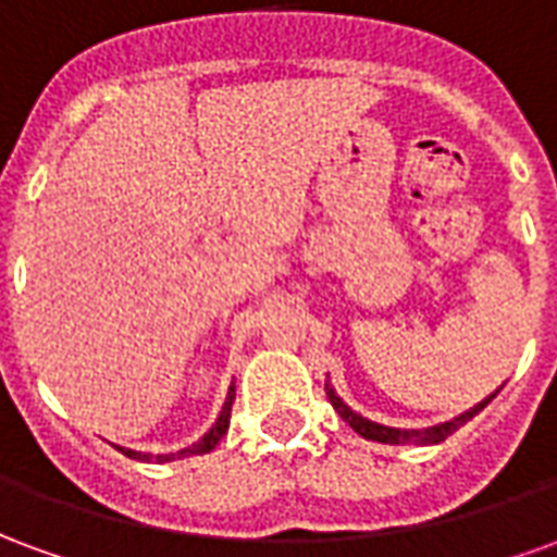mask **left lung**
<instances>
[{"label": "left lung", "instance_id": "obj_1", "mask_svg": "<svg viewBox=\"0 0 557 557\" xmlns=\"http://www.w3.org/2000/svg\"><path fill=\"white\" fill-rule=\"evenodd\" d=\"M325 391H327V399H331V406L339 411V418L349 423L351 430L358 432V435H363V438H370V442H382V444H438L444 442L447 435H454L462 423H468V420L474 418L478 411H483L486 406H490L492 399H495V394L492 397H486L483 403H478L474 409H468L466 414H459V418L454 420H444V423H435V426H426V430H399V426H385V423H375V420L363 418V414H358V411H351L343 399L337 397V391L331 387V382H325Z\"/></svg>", "mask_w": 557, "mask_h": 557}]
</instances>
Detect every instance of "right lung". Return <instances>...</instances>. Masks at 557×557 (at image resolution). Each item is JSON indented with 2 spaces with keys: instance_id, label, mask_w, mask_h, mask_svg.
<instances>
[{
  "instance_id": "obj_1",
  "label": "right lung",
  "mask_w": 557,
  "mask_h": 557,
  "mask_svg": "<svg viewBox=\"0 0 557 557\" xmlns=\"http://www.w3.org/2000/svg\"><path fill=\"white\" fill-rule=\"evenodd\" d=\"M232 399H235V385L230 387V394H226V403H223V409H220L218 420H214V426L199 438L196 444H190V447H184V450H178V454H139V450H131V447H119L122 454L131 456V459H143V462H172V459H182V456H202L208 454V450H214L218 447V442L226 435V430H230V414H232Z\"/></svg>"
}]
</instances>
